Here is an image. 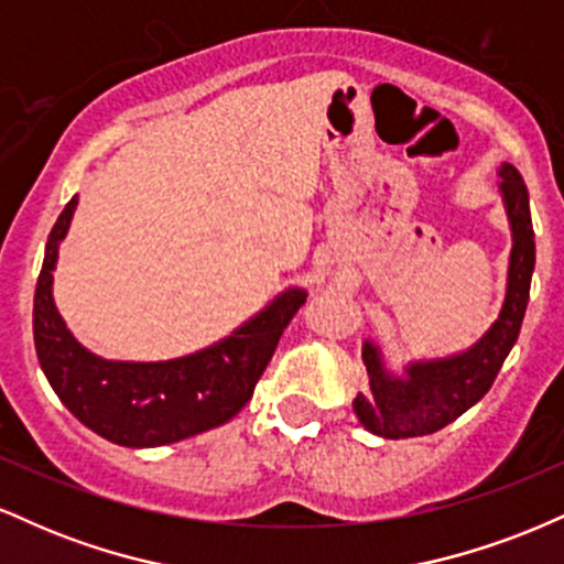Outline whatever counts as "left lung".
Returning a JSON list of instances; mask_svg holds the SVG:
<instances>
[{"mask_svg": "<svg viewBox=\"0 0 564 564\" xmlns=\"http://www.w3.org/2000/svg\"><path fill=\"white\" fill-rule=\"evenodd\" d=\"M496 174L501 177L498 191L511 230L507 291L498 318L475 345L462 352L443 355V358H413L400 368L387 366L377 341L364 339L360 358L368 371V392L355 394L352 411L373 435L387 440L422 437L456 422L490 390L520 336L528 310L530 278L535 270L530 198L522 174L507 161L498 166Z\"/></svg>", "mask_w": 564, "mask_h": 564, "instance_id": "obj_1", "label": "left lung"}]
</instances>
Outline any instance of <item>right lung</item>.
Here are the masks:
<instances>
[{"label":"right lung","mask_w":564,"mask_h":564,"mask_svg":"<svg viewBox=\"0 0 564 564\" xmlns=\"http://www.w3.org/2000/svg\"><path fill=\"white\" fill-rule=\"evenodd\" d=\"M79 196L57 217L34 294V345L44 377L84 426L124 448L180 443L225 424L246 405L291 315L307 300L283 289L228 336L170 360H108L76 339L57 313L53 281Z\"/></svg>","instance_id":"add662e5"}]
</instances>
